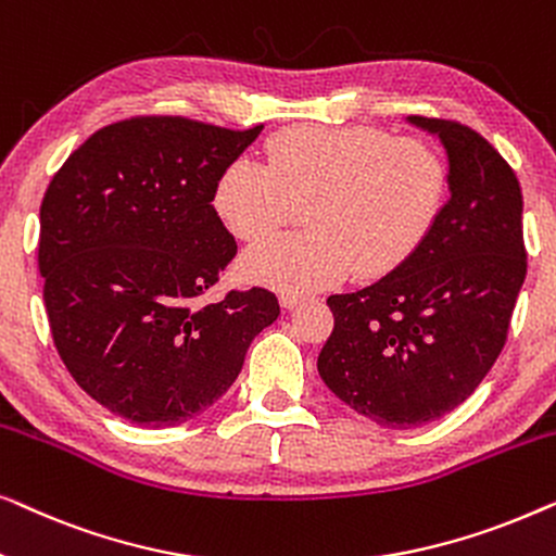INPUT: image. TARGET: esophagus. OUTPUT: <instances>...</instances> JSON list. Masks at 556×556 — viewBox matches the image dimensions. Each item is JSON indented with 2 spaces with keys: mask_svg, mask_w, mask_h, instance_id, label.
<instances>
[{
  "mask_svg": "<svg viewBox=\"0 0 556 556\" xmlns=\"http://www.w3.org/2000/svg\"><path fill=\"white\" fill-rule=\"evenodd\" d=\"M299 303H301V295H291V293H283V295H280V306L288 308V311L299 306Z\"/></svg>",
  "mask_w": 556,
  "mask_h": 556,
  "instance_id": "obj_1",
  "label": "esophagus"
}]
</instances>
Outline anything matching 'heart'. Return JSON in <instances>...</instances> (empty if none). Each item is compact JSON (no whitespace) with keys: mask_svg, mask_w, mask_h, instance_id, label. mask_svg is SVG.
<instances>
[{"mask_svg":"<svg viewBox=\"0 0 556 556\" xmlns=\"http://www.w3.org/2000/svg\"><path fill=\"white\" fill-rule=\"evenodd\" d=\"M268 166L238 159L215 207L242 242H261L303 210L308 230L250 250L248 278L303 295L349 273L379 278L420 248L445 207L451 169L430 141L382 128H288L268 141Z\"/></svg>","mask_w":556,"mask_h":556,"instance_id":"heart-1","label":"heart"}]
</instances>
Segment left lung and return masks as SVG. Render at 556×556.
Returning <instances> with one entry per match:
<instances>
[{"label":"left lung","instance_id":"8db88e82","mask_svg":"<svg viewBox=\"0 0 556 556\" xmlns=\"http://www.w3.org/2000/svg\"><path fill=\"white\" fill-rule=\"evenodd\" d=\"M438 134L451 200L400 268L329 295L333 331L318 375L341 402L392 430L466 402L506 344L527 278L521 187L504 156L458 121L409 116Z\"/></svg>","mask_w":556,"mask_h":556}]
</instances>
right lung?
I'll return each mask as SVG.
<instances>
[{"label":"right lung","mask_w":556,"mask_h":556,"mask_svg":"<svg viewBox=\"0 0 556 556\" xmlns=\"http://www.w3.org/2000/svg\"><path fill=\"white\" fill-rule=\"evenodd\" d=\"M261 131L124 118L48 185L37 265L52 341L75 382L128 422L192 420L230 390L250 341L280 314L261 286L202 303L238 255L212 207L217 181Z\"/></svg>","instance_id":"obj_1"}]
</instances>
